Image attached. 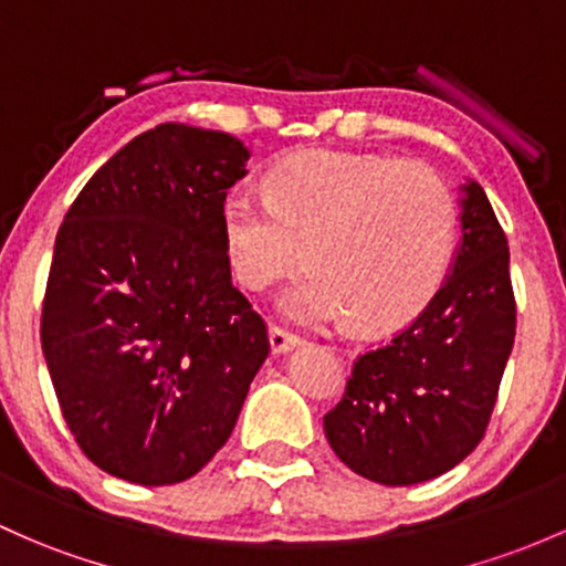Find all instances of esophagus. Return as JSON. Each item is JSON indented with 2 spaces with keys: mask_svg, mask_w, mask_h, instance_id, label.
<instances>
[{
  "mask_svg": "<svg viewBox=\"0 0 566 566\" xmlns=\"http://www.w3.org/2000/svg\"><path fill=\"white\" fill-rule=\"evenodd\" d=\"M302 339L296 337V334H291L289 329H283V326H272L270 329V348L272 354H289V350L300 348Z\"/></svg>",
  "mask_w": 566,
  "mask_h": 566,
  "instance_id": "esophagus-1",
  "label": "esophagus"
}]
</instances>
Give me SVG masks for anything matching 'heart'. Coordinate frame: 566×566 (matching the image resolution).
<instances>
[{"label":"heart","mask_w":566,"mask_h":566,"mask_svg":"<svg viewBox=\"0 0 566 566\" xmlns=\"http://www.w3.org/2000/svg\"><path fill=\"white\" fill-rule=\"evenodd\" d=\"M453 240L451 188L397 156H302L272 169L266 197L237 188L223 202L229 264L248 291L283 281L307 248L313 270L283 296V313L302 324H410L446 281Z\"/></svg>","instance_id":"obj_1"}]
</instances>
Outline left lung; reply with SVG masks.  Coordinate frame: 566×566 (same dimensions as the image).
Masks as SVG:
<instances>
[{
  "instance_id": "left-lung-1",
  "label": "left lung",
  "mask_w": 566,
  "mask_h": 566,
  "mask_svg": "<svg viewBox=\"0 0 566 566\" xmlns=\"http://www.w3.org/2000/svg\"><path fill=\"white\" fill-rule=\"evenodd\" d=\"M513 339L507 237L470 180L451 275L412 324L356 358L343 399L324 416L332 451L382 485L453 470L483 440Z\"/></svg>"
}]
</instances>
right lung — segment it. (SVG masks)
<instances>
[{
    "instance_id": "obj_1",
    "label": "right lung",
    "mask_w": 566,
    "mask_h": 566,
    "mask_svg": "<svg viewBox=\"0 0 566 566\" xmlns=\"http://www.w3.org/2000/svg\"><path fill=\"white\" fill-rule=\"evenodd\" d=\"M248 156L227 132L159 124L102 164L66 210L42 354L75 442L115 478L197 475L270 354L223 242V202Z\"/></svg>"
}]
</instances>
